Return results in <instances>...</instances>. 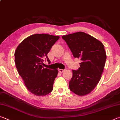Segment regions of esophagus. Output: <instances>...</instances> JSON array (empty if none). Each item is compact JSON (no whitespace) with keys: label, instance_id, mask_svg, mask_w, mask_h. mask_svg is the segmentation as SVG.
<instances>
[{"label":"esophagus","instance_id":"esophagus-1","mask_svg":"<svg viewBox=\"0 0 120 120\" xmlns=\"http://www.w3.org/2000/svg\"><path fill=\"white\" fill-rule=\"evenodd\" d=\"M58 70H59V71L60 73H62L64 71V70L61 69H59Z\"/></svg>","mask_w":120,"mask_h":120}]
</instances>
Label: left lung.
I'll return each instance as SVG.
<instances>
[{
  "label": "left lung",
  "instance_id": "1",
  "mask_svg": "<svg viewBox=\"0 0 120 120\" xmlns=\"http://www.w3.org/2000/svg\"><path fill=\"white\" fill-rule=\"evenodd\" d=\"M62 38L74 57L82 61L78 69L72 70L70 90L79 96H84L92 92L101 79L106 60L104 46L96 38L82 32Z\"/></svg>",
  "mask_w": 120,
  "mask_h": 120
}]
</instances>
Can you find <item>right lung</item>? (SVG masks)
Returning a JSON list of instances; mask_svg holds the SVG:
<instances>
[{
	"mask_svg": "<svg viewBox=\"0 0 120 120\" xmlns=\"http://www.w3.org/2000/svg\"><path fill=\"white\" fill-rule=\"evenodd\" d=\"M60 37L46 34H36L24 40L15 52V62L18 72L28 90L43 96L53 90L58 70L44 68V59L49 64L47 54Z\"/></svg>",
	"mask_w": 120,
	"mask_h": 120,
	"instance_id": "add662e5",
	"label": "right lung"
}]
</instances>
